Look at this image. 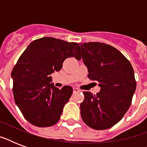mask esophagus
I'll list each match as a JSON object with an SVG mask.
<instances>
[{"instance_id":"esophagus-1","label":"esophagus","mask_w":147,"mask_h":147,"mask_svg":"<svg viewBox=\"0 0 147 147\" xmlns=\"http://www.w3.org/2000/svg\"><path fill=\"white\" fill-rule=\"evenodd\" d=\"M73 92L74 93H77V92H81V90L79 89V88H73Z\"/></svg>"}]
</instances>
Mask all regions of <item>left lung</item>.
<instances>
[{"label":"left lung","instance_id":"obj_1","mask_svg":"<svg viewBox=\"0 0 147 147\" xmlns=\"http://www.w3.org/2000/svg\"><path fill=\"white\" fill-rule=\"evenodd\" d=\"M82 60L87 66L90 80L100 87L97 94L84 92L80 105L81 116L85 124L94 130L112 127L129 109L137 82L129 60L111 45L90 42L81 45Z\"/></svg>","mask_w":147,"mask_h":147}]
</instances>
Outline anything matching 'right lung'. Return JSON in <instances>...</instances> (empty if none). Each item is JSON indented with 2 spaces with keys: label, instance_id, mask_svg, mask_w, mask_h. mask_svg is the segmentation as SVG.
Returning <instances> with one entry per match:
<instances>
[{
  "label": "right lung",
  "instance_id": "add662e5",
  "mask_svg": "<svg viewBox=\"0 0 147 147\" xmlns=\"http://www.w3.org/2000/svg\"><path fill=\"white\" fill-rule=\"evenodd\" d=\"M74 56H80L78 43L43 37L31 42L19 58L11 72L13 94L22 114L33 125L50 127L59 120L73 90L70 86L59 90L50 83L49 76Z\"/></svg>",
  "mask_w": 147,
  "mask_h": 147
}]
</instances>
